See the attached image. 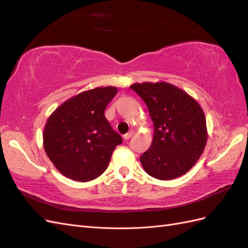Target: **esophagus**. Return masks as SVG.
<instances>
[{
    "mask_svg": "<svg viewBox=\"0 0 248 248\" xmlns=\"http://www.w3.org/2000/svg\"><path fill=\"white\" fill-rule=\"evenodd\" d=\"M132 136H133V131H129V132H127L126 134H124L123 138H124L125 140H128Z\"/></svg>",
    "mask_w": 248,
    "mask_h": 248,
    "instance_id": "34e87169",
    "label": "esophagus"
}]
</instances>
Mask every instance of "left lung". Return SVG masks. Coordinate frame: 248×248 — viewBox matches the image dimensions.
Returning <instances> with one entry per match:
<instances>
[{"label": "left lung", "mask_w": 248, "mask_h": 248, "mask_svg": "<svg viewBox=\"0 0 248 248\" xmlns=\"http://www.w3.org/2000/svg\"><path fill=\"white\" fill-rule=\"evenodd\" d=\"M145 101L154 126L151 146L140 157L148 175L171 180L197 163L207 144L204 110L182 89L166 81L130 86Z\"/></svg>", "instance_id": "8db88e82"}]
</instances>
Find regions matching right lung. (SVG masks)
Returning <instances> with one entry per match:
<instances>
[{
    "label": "right lung",
    "instance_id": "1",
    "mask_svg": "<svg viewBox=\"0 0 248 248\" xmlns=\"http://www.w3.org/2000/svg\"><path fill=\"white\" fill-rule=\"evenodd\" d=\"M118 93L116 87H98L71 97L48 117L43 148L56 169L74 181L88 182L107 170L122 138L104 116Z\"/></svg>",
    "mask_w": 248,
    "mask_h": 248
}]
</instances>
